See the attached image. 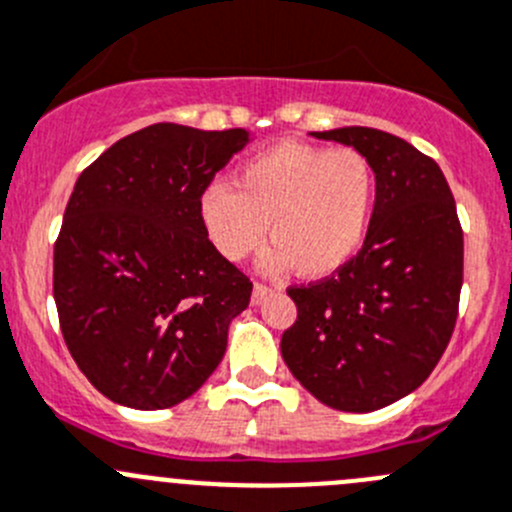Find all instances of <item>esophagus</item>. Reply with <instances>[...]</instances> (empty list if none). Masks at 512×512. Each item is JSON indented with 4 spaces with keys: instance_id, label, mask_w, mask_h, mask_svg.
Instances as JSON below:
<instances>
[{
    "instance_id": "esophagus-1",
    "label": "esophagus",
    "mask_w": 512,
    "mask_h": 512,
    "mask_svg": "<svg viewBox=\"0 0 512 512\" xmlns=\"http://www.w3.org/2000/svg\"><path fill=\"white\" fill-rule=\"evenodd\" d=\"M270 287L262 285V282H255V287H252V305H260L262 300H265L267 295H270Z\"/></svg>"
}]
</instances>
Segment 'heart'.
I'll use <instances>...</instances> for the list:
<instances>
[{
	"label": "heart",
	"instance_id": "heart-1",
	"mask_svg": "<svg viewBox=\"0 0 512 512\" xmlns=\"http://www.w3.org/2000/svg\"><path fill=\"white\" fill-rule=\"evenodd\" d=\"M200 222L225 260L240 262L270 232V267L327 277L360 252L375 212V170L355 150L280 142L247 157L235 185L200 192Z\"/></svg>",
	"mask_w": 512,
	"mask_h": 512
}]
</instances>
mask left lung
<instances>
[{
	"mask_svg": "<svg viewBox=\"0 0 512 512\" xmlns=\"http://www.w3.org/2000/svg\"><path fill=\"white\" fill-rule=\"evenodd\" d=\"M375 170L362 250L335 275L290 287L282 360L327 408L372 413L418 390L448 347L463 287V230L438 162L372 127L312 132Z\"/></svg>",
	"mask_w": 512,
	"mask_h": 512,
	"instance_id": "left-lung-1",
	"label": "left lung"
}]
</instances>
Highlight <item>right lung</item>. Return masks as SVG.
<instances>
[{"instance_id": "obj_1", "label": "right lung", "mask_w": 512, "mask_h": 512, "mask_svg": "<svg viewBox=\"0 0 512 512\" xmlns=\"http://www.w3.org/2000/svg\"><path fill=\"white\" fill-rule=\"evenodd\" d=\"M247 130L157 122L79 175L54 245V302L79 370L112 403H182L220 365L252 282L207 240L200 192Z\"/></svg>"}]
</instances>
